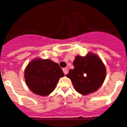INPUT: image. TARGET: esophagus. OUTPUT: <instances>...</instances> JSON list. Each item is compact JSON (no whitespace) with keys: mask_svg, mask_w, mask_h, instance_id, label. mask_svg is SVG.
Segmentation results:
<instances>
[{"mask_svg":"<svg viewBox=\"0 0 127 127\" xmlns=\"http://www.w3.org/2000/svg\"><path fill=\"white\" fill-rule=\"evenodd\" d=\"M63 72L64 73L65 75L67 74L68 73V70H67V67H65V68H63Z\"/></svg>","mask_w":127,"mask_h":127,"instance_id":"1","label":"esophagus"}]
</instances>
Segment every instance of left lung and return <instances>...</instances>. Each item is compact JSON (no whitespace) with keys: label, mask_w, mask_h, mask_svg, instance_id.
<instances>
[{"label":"left lung","mask_w":127,"mask_h":127,"mask_svg":"<svg viewBox=\"0 0 127 127\" xmlns=\"http://www.w3.org/2000/svg\"><path fill=\"white\" fill-rule=\"evenodd\" d=\"M73 65L74 68L69 70L66 77L78 93L85 95L101 87L106 77V68L99 56L91 52L85 56L77 55Z\"/></svg>","instance_id":"8db88e82"}]
</instances>
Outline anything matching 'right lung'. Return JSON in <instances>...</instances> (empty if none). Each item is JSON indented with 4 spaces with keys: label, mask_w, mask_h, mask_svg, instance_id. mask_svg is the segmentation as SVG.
<instances>
[{
    "label": "right lung",
    "mask_w": 127,
    "mask_h": 127,
    "mask_svg": "<svg viewBox=\"0 0 127 127\" xmlns=\"http://www.w3.org/2000/svg\"><path fill=\"white\" fill-rule=\"evenodd\" d=\"M64 75L58 64L50 59L40 58L32 60L24 71L25 81L28 88L41 96L50 95Z\"/></svg>",
    "instance_id": "obj_1"
}]
</instances>
